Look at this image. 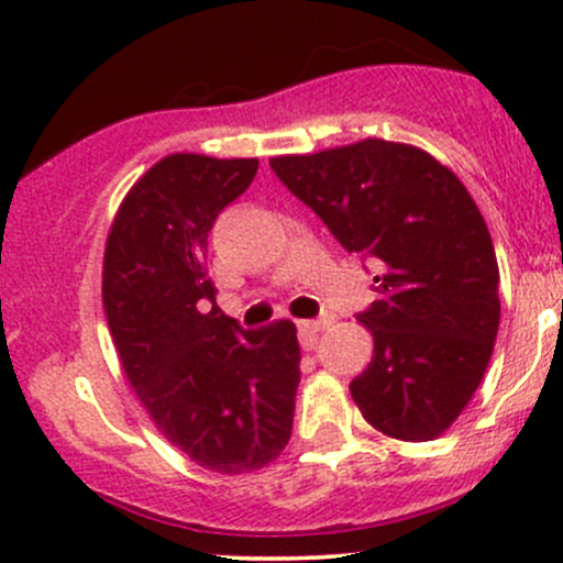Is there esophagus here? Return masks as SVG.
Instances as JSON below:
<instances>
[{
	"instance_id": "1",
	"label": "esophagus",
	"mask_w": 563,
	"mask_h": 563,
	"mask_svg": "<svg viewBox=\"0 0 563 563\" xmlns=\"http://www.w3.org/2000/svg\"><path fill=\"white\" fill-rule=\"evenodd\" d=\"M332 323H334V318H332V316L318 318V321H299L297 327H299V338H302V345H305V349H313L316 340H318V334H321L323 329L332 327Z\"/></svg>"
}]
</instances>
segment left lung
Returning <instances> with one entry per match:
<instances>
[{
	"instance_id": "1",
	"label": "left lung",
	"mask_w": 563,
	"mask_h": 563,
	"mask_svg": "<svg viewBox=\"0 0 563 563\" xmlns=\"http://www.w3.org/2000/svg\"><path fill=\"white\" fill-rule=\"evenodd\" d=\"M349 253L382 266L356 321L373 360L351 382L362 417L389 439H439L479 387L498 334L490 231L455 172L411 144L365 139L269 161Z\"/></svg>"
}]
</instances>
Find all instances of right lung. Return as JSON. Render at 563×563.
Returning <instances> with one entry per match:
<instances>
[{"label": "right lung", "mask_w": 563, "mask_h": 563, "mask_svg": "<svg viewBox=\"0 0 563 563\" xmlns=\"http://www.w3.org/2000/svg\"><path fill=\"white\" fill-rule=\"evenodd\" d=\"M255 172V157H163L122 198L103 255V308L130 387L176 450L229 476L286 450L299 387L297 327L245 332L207 275L209 231Z\"/></svg>", "instance_id": "obj_1"}]
</instances>
